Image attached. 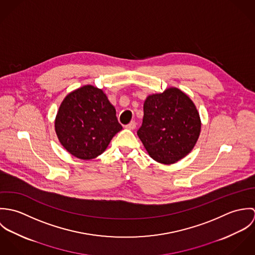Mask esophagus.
Returning <instances> with one entry per match:
<instances>
[{"label": "esophagus", "mask_w": 255, "mask_h": 255, "mask_svg": "<svg viewBox=\"0 0 255 255\" xmlns=\"http://www.w3.org/2000/svg\"><path fill=\"white\" fill-rule=\"evenodd\" d=\"M135 127H136V123H135L134 121H131V122H130L128 125H127L125 128H128V129H134Z\"/></svg>", "instance_id": "esophagus-1"}]
</instances>
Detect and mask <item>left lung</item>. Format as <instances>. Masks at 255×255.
Segmentation results:
<instances>
[{
  "label": "left lung",
  "instance_id": "1",
  "mask_svg": "<svg viewBox=\"0 0 255 255\" xmlns=\"http://www.w3.org/2000/svg\"><path fill=\"white\" fill-rule=\"evenodd\" d=\"M137 135L149 156L171 165L184 158L196 144L201 120L192 100L181 89L169 87L148 95Z\"/></svg>",
  "mask_w": 255,
  "mask_h": 255
}]
</instances>
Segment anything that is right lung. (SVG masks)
<instances>
[{"label": "right lung", "mask_w": 255, "mask_h": 255, "mask_svg": "<svg viewBox=\"0 0 255 255\" xmlns=\"http://www.w3.org/2000/svg\"><path fill=\"white\" fill-rule=\"evenodd\" d=\"M122 128L107 95L92 85L69 93L55 119L59 141L70 154L81 160L101 155Z\"/></svg>", "instance_id": "add662e5"}]
</instances>
